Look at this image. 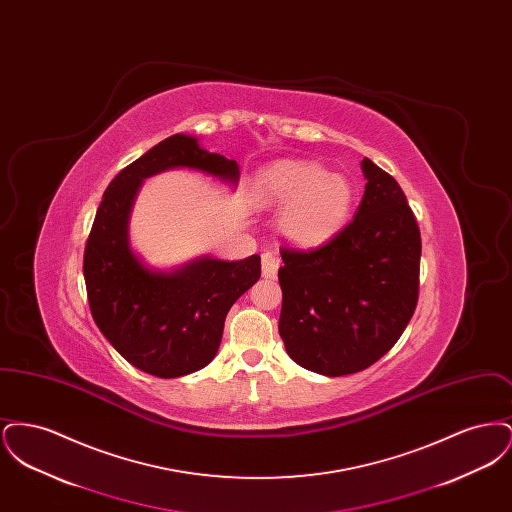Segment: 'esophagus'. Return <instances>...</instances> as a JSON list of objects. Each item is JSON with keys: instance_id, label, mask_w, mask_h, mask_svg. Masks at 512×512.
Listing matches in <instances>:
<instances>
[{"instance_id": "34e87169", "label": "esophagus", "mask_w": 512, "mask_h": 512, "mask_svg": "<svg viewBox=\"0 0 512 512\" xmlns=\"http://www.w3.org/2000/svg\"><path fill=\"white\" fill-rule=\"evenodd\" d=\"M261 263H263V276L265 278H276V274H278V268H280V259L274 255V253H263V257H261Z\"/></svg>"}]
</instances>
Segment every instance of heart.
Masks as SVG:
<instances>
[{
	"instance_id": "1",
	"label": "heart",
	"mask_w": 512,
	"mask_h": 512,
	"mask_svg": "<svg viewBox=\"0 0 512 512\" xmlns=\"http://www.w3.org/2000/svg\"><path fill=\"white\" fill-rule=\"evenodd\" d=\"M259 194L286 205L280 215L282 234L297 245L324 244L351 215L355 192L343 174H332L313 161H280L259 176Z\"/></svg>"
}]
</instances>
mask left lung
I'll return each mask as SVG.
<instances>
[{
    "label": "left lung",
    "mask_w": 512,
    "mask_h": 512,
    "mask_svg": "<svg viewBox=\"0 0 512 512\" xmlns=\"http://www.w3.org/2000/svg\"><path fill=\"white\" fill-rule=\"evenodd\" d=\"M355 219L315 249L282 245L278 332L293 361L324 376L361 372L401 338L418 301L420 230L397 180L361 163Z\"/></svg>",
    "instance_id": "8db88e82"
}]
</instances>
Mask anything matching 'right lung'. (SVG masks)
Masks as SVG:
<instances>
[{
  "instance_id": "obj_1",
  "label": "right lung",
  "mask_w": 512,
  "mask_h": 512,
  "mask_svg": "<svg viewBox=\"0 0 512 512\" xmlns=\"http://www.w3.org/2000/svg\"><path fill=\"white\" fill-rule=\"evenodd\" d=\"M186 167L236 184L240 167L174 134L124 167L107 186L84 249L90 311L101 334L130 365L157 378H178L209 365L224 318L261 276V257L197 259L174 272L149 270L128 244V217L142 180Z\"/></svg>"
}]
</instances>
